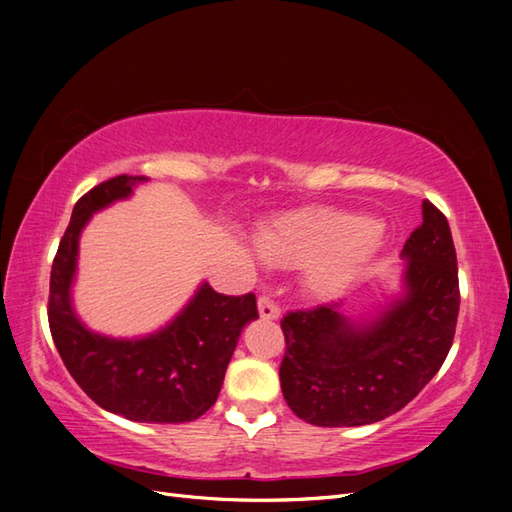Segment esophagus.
<instances>
[{"label": "esophagus", "instance_id": "obj_1", "mask_svg": "<svg viewBox=\"0 0 512 512\" xmlns=\"http://www.w3.org/2000/svg\"><path fill=\"white\" fill-rule=\"evenodd\" d=\"M257 308H259V317L266 319V321H277L279 314H281L277 303L270 299L268 295H262L257 299Z\"/></svg>", "mask_w": 512, "mask_h": 512}]
</instances>
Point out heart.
<instances>
[{
	"label": "heart",
	"mask_w": 512,
	"mask_h": 512,
	"mask_svg": "<svg viewBox=\"0 0 512 512\" xmlns=\"http://www.w3.org/2000/svg\"><path fill=\"white\" fill-rule=\"evenodd\" d=\"M255 248L273 266H306V288L314 297L332 299L372 262L380 233L363 215L334 206H306L279 213L259 226Z\"/></svg>",
	"instance_id": "1"
}]
</instances>
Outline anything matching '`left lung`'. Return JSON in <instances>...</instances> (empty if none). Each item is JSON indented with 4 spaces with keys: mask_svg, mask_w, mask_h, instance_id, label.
Segmentation results:
<instances>
[{
    "mask_svg": "<svg viewBox=\"0 0 512 512\" xmlns=\"http://www.w3.org/2000/svg\"><path fill=\"white\" fill-rule=\"evenodd\" d=\"M400 257L402 290L369 317L319 306L281 321V391L301 420L317 427L385 420L438 374L453 343L460 286L449 222L431 202H422V224Z\"/></svg>",
    "mask_w": 512,
    "mask_h": 512,
    "instance_id": "8db88e82",
    "label": "left lung"
}]
</instances>
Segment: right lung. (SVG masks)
Returning a JSON list of instances; mask_svg holds the SVG:
<instances>
[{
  "mask_svg": "<svg viewBox=\"0 0 512 512\" xmlns=\"http://www.w3.org/2000/svg\"><path fill=\"white\" fill-rule=\"evenodd\" d=\"M147 180L116 176L74 204L52 262L48 321L65 367L96 405L134 422H191L215 405L239 334L259 319L253 292L226 297L204 281L165 328L134 339L90 330L72 306L83 228Z\"/></svg>",
  "mask_w": 512,
  "mask_h": 512,
  "instance_id": "obj_1",
  "label": "right lung"
}]
</instances>
